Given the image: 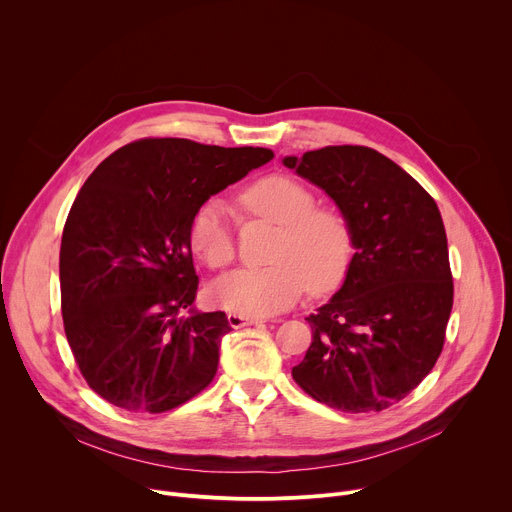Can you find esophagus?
<instances>
[{"instance_id":"1","label":"esophagus","mask_w":512,"mask_h":512,"mask_svg":"<svg viewBox=\"0 0 512 512\" xmlns=\"http://www.w3.org/2000/svg\"><path fill=\"white\" fill-rule=\"evenodd\" d=\"M227 318H229V324H231L233 328H245V326H255V324H261V322H263V320H259V318H247V316L235 314V312H231Z\"/></svg>"}]
</instances>
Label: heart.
<instances>
[{"instance_id":"heart-1","label":"heart","mask_w":512,"mask_h":512,"mask_svg":"<svg viewBox=\"0 0 512 512\" xmlns=\"http://www.w3.org/2000/svg\"><path fill=\"white\" fill-rule=\"evenodd\" d=\"M239 202L251 216L279 225L269 261L263 269H237L218 279L212 300L243 316H269L294 304L304 287L322 296L340 285L352 253L354 235L348 216L316 204L310 188L287 176H265L247 186ZM192 253L210 269H223L235 259L231 216L223 200H206L188 227Z\"/></svg>"}]
</instances>
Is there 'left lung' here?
<instances>
[{
	"label": "left lung",
	"mask_w": 512,
	"mask_h": 512,
	"mask_svg": "<svg viewBox=\"0 0 512 512\" xmlns=\"http://www.w3.org/2000/svg\"><path fill=\"white\" fill-rule=\"evenodd\" d=\"M283 164L328 192L356 249L344 285L306 318L312 344L291 377L334 409L383 411L444 348L454 281L442 214L417 180L364 145H328Z\"/></svg>",
	"instance_id": "left-lung-1"
}]
</instances>
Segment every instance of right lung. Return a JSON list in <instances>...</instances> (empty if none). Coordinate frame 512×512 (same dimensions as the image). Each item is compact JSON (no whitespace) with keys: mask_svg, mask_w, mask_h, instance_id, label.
Listing matches in <instances>:
<instances>
[{"mask_svg":"<svg viewBox=\"0 0 512 512\" xmlns=\"http://www.w3.org/2000/svg\"><path fill=\"white\" fill-rule=\"evenodd\" d=\"M273 158L180 137L131 141L87 178L60 243V308L87 385L129 413H164L216 375L225 312H192L188 227L216 192ZM191 314L184 317L181 312Z\"/></svg>","mask_w":512,"mask_h":512,"instance_id":"right-lung-1","label":"right lung"}]
</instances>
